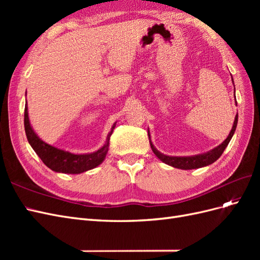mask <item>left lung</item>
I'll use <instances>...</instances> for the list:
<instances>
[{
  "label": "left lung",
  "mask_w": 260,
  "mask_h": 260,
  "mask_svg": "<svg viewBox=\"0 0 260 260\" xmlns=\"http://www.w3.org/2000/svg\"><path fill=\"white\" fill-rule=\"evenodd\" d=\"M233 81V79H232ZM238 114L235 116V119L233 122V127L231 129V132L229 133V136L223 141V142L217 146L216 148L211 149V151L205 153V154H200V155H195V156H187V157H176V156H167L164 155L160 152L157 151V149L154 147L151 139H149V144H151L152 151L154 154L158 157V158L165 162L169 165V166H172L175 168L179 169H183V170H188V169H196V168H201V167H205L208 166V165L215 162L220 156L222 155L223 151L225 147L229 144L230 140L232 139L235 129H237V124H238ZM148 138H149V131H148Z\"/></svg>",
  "instance_id": "8db88e82"
}]
</instances>
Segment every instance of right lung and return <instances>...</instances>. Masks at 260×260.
<instances>
[{
  "label": "right lung",
  "mask_w": 260,
  "mask_h": 260,
  "mask_svg": "<svg viewBox=\"0 0 260 260\" xmlns=\"http://www.w3.org/2000/svg\"><path fill=\"white\" fill-rule=\"evenodd\" d=\"M25 131L28 139V142L35 149L37 155L40 157L41 160L55 172H61V174H81V172L88 171L95 168L100 164L103 162L105 156L108 152L109 138H111L113 130L115 129L116 123H114L112 131L108 133L106 139V144L100 148L99 151L91 154H73L66 151H62L57 147H54L48 143L43 142L41 139L36 135L30 125L28 117V106H25Z\"/></svg>",
  "instance_id": "obj_1"
}]
</instances>
